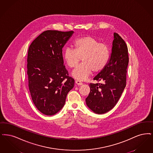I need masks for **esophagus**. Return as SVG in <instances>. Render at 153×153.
Listing matches in <instances>:
<instances>
[{
	"label": "esophagus",
	"mask_w": 153,
	"mask_h": 153,
	"mask_svg": "<svg viewBox=\"0 0 153 153\" xmlns=\"http://www.w3.org/2000/svg\"><path fill=\"white\" fill-rule=\"evenodd\" d=\"M75 83L76 84V85H79V86H80V85H82V84H83V83L82 82H81L80 80H75Z\"/></svg>",
	"instance_id": "esophagus-1"
}]
</instances>
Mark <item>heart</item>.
<instances>
[{"mask_svg": "<svg viewBox=\"0 0 153 153\" xmlns=\"http://www.w3.org/2000/svg\"><path fill=\"white\" fill-rule=\"evenodd\" d=\"M74 49L67 48L63 53V58L70 68H75L82 58V63L72 73L76 79L84 80L93 71L100 73L106 66L109 58L107 47L100 43L99 41L91 36H85L74 42Z\"/></svg>", "mask_w": 153, "mask_h": 153, "instance_id": "heart-1", "label": "heart"}]
</instances>
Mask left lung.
<instances>
[{
	"label": "left lung",
	"instance_id": "1",
	"mask_svg": "<svg viewBox=\"0 0 153 153\" xmlns=\"http://www.w3.org/2000/svg\"><path fill=\"white\" fill-rule=\"evenodd\" d=\"M128 64L126 44L119 34L114 33L110 60L104 69L94 78V80L102 83L89 85L90 92L86 102L94 113L104 114L115 106L126 85Z\"/></svg>",
	"mask_w": 153,
	"mask_h": 153
}]
</instances>
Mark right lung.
<instances>
[{
  "instance_id": "1",
  "label": "right lung",
  "mask_w": 153,
  "mask_h": 153,
  "mask_svg": "<svg viewBox=\"0 0 153 153\" xmlns=\"http://www.w3.org/2000/svg\"><path fill=\"white\" fill-rule=\"evenodd\" d=\"M73 31L47 30L29 47L27 55L28 88L37 109L53 115L63 107L68 93L74 86L64 65L62 48Z\"/></svg>"
}]
</instances>
